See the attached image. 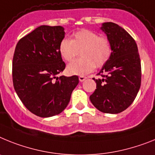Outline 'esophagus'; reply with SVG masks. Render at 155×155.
<instances>
[{
    "mask_svg": "<svg viewBox=\"0 0 155 155\" xmlns=\"http://www.w3.org/2000/svg\"><path fill=\"white\" fill-rule=\"evenodd\" d=\"M86 79H87V77H86V76H80L79 77V81H80V82L84 81Z\"/></svg>",
    "mask_w": 155,
    "mask_h": 155,
    "instance_id": "esophagus-1",
    "label": "esophagus"
}]
</instances>
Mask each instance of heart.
Masks as SVG:
<instances>
[{
  "instance_id": "obj_1",
  "label": "heart",
  "mask_w": 155,
  "mask_h": 155,
  "mask_svg": "<svg viewBox=\"0 0 155 155\" xmlns=\"http://www.w3.org/2000/svg\"><path fill=\"white\" fill-rule=\"evenodd\" d=\"M59 54L66 61H72L80 53L81 58L70 63L67 72L71 75L85 76L95 67L101 68L109 60L111 47L106 37L92 30L83 29L73 33L72 39L64 38L58 45Z\"/></svg>"
}]
</instances>
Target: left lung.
Listing matches in <instances>:
<instances>
[{"label": "left lung", "mask_w": 155, "mask_h": 155, "mask_svg": "<svg viewBox=\"0 0 155 155\" xmlns=\"http://www.w3.org/2000/svg\"><path fill=\"white\" fill-rule=\"evenodd\" d=\"M107 35L111 54L95 79L96 90L90 97L100 111L118 114L135 100L141 83L140 58L134 39L123 28L113 22H104L101 28Z\"/></svg>", "instance_id": "obj_1"}]
</instances>
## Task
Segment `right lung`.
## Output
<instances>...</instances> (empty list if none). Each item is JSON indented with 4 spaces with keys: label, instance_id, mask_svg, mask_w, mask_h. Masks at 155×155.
I'll return each mask as SVG.
<instances>
[{
    "label": "right lung",
    "instance_id": "1",
    "mask_svg": "<svg viewBox=\"0 0 155 155\" xmlns=\"http://www.w3.org/2000/svg\"><path fill=\"white\" fill-rule=\"evenodd\" d=\"M64 37L60 25H40L20 39L15 50V91L29 111L42 118L64 111L79 83L77 76L56 77L65 68L58 51Z\"/></svg>",
    "mask_w": 155,
    "mask_h": 155
}]
</instances>
